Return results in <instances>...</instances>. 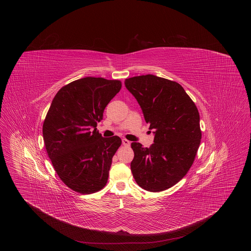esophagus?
I'll list each match as a JSON object with an SVG mask.
<instances>
[{"label":"esophagus","instance_id":"obj_1","mask_svg":"<svg viewBox=\"0 0 251 251\" xmlns=\"http://www.w3.org/2000/svg\"><path fill=\"white\" fill-rule=\"evenodd\" d=\"M122 144L124 146H126V147H129L131 145V142L129 140H127V139H122Z\"/></svg>","mask_w":251,"mask_h":251}]
</instances>
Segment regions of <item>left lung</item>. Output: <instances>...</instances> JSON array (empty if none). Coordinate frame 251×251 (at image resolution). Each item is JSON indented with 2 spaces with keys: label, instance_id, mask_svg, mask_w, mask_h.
Masks as SVG:
<instances>
[{
  "label": "left lung",
  "instance_id": "left-lung-1",
  "mask_svg": "<svg viewBox=\"0 0 251 251\" xmlns=\"http://www.w3.org/2000/svg\"><path fill=\"white\" fill-rule=\"evenodd\" d=\"M125 86L154 130L150 148L131 143L132 176L147 191L167 190L186 175L197 155L201 139L198 108L180 84L155 75L126 79Z\"/></svg>",
  "mask_w": 251,
  "mask_h": 251
}]
</instances>
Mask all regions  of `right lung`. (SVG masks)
<instances>
[{
    "label": "right lung",
    "instance_id": "add662e5",
    "mask_svg": "<svg viewBox=\"0 0 251 251\" xmlns=\"http://www.w3.org/2000/svg\"><path fill=\"white\" fill-rule=\"evenodd\" d=\"M120 88L119 80L85 77L63 86L51 101L43 139L54 170L73 191L92 194L107 183L121 139L102 137L96 127Z\"/></svg>",
    "mask_w": 251,
    "mask_h": 251
}]
</instances>
